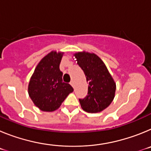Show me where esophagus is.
Returning a JSON list of instances; mask_svg holds the SVG:
<instances>
[{
  "mask_svg": "<svg viewBox=\"0 0 151 151\" xmlns=\"http://www.w3.org/2000/svg\"><path fill=\"white\" fill-rule=\"evenodd\" d=\"M70 85H72V86H73V87H74V82H73V81H71V82H70Z\"/></svg>",
  "mask_w": 151,
  "mask_h": 151,
  "instance_id": "obj_1",
  "label": "esophagus"
}]
</instances>
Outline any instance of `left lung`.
<instances>
[{
    "label": "left lung",
    "mask_w": 151,
    "mask_h": 151,
    "mask_svg": "<svg viewBox=\"0 0 151 151\" xmlns=\"http://www.w3.org/2000/svg\"><path fill=\"white\" fill-rule=\"evenodd\" d=\"M74 57L88 83V95L78 99L82 110L91 113L101 112L115 97V82L104 63L96 54L83 51L75 54Z\"/></svg>",
    "instance_id": "8db88e82"
}]
</instances>
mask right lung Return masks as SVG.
Masks as SVG:
<instances>
[{
  "mask_svg": "<svg viewBox=\"0 0 151 151\" xmlns=\"http://www.w3.org/2000/svg\"><path fill=\"white\" fill-rule=\"evenodd\" d=\"M62 52L51 51L38 63L30 78L29 95L41 110L52 112L57 110L73 88L63 82L60 70Z\"/></svg>",
  "mask_w": 151,
  "mask_h": 151,
  "instance_id": "add662e5",
  "label": "right lung"
}]
</instances>
